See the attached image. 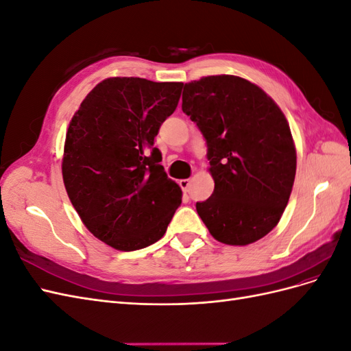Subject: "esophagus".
I'll return each mask as SVG.
<instances>
[{
    "label": "esophagus",
    "instance_id": "1",
    "mask_svg": "<svg viewBox=\"0 0 351 351\" xmlns=\"http://www.w3.org/2000/svg\"><path fill=\"white\" fill-rule=\"evenodd\" d=\"M190 180L189 178H183V180H180V187H182V190L184 193H187L189 192V189H190Z\"/></svg>",
    "mask_w": 351,
    "mask_h": 351
}]
</instances>
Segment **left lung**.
I'll return each mask as SVG.
<instances>
[{"instance_id":"left-lung-1","label":"left lung","mask_w":351,"mask_h":351,"mask_svg":"<svg viewBox=\"0 0 351 351\" xmlns=\"http://www.w3.org/2000/svg\"><path fill=\"white\" fill-rule=\"evenodd\" d=\"M183 86V112L205 137L215 182L196 210L215 240L246 246L267 236L289 204L295 177L289 123L246 79L221 74Z\"/></svg>"}]
</instances>
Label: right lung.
Listing matches in <instances>:
<instances>
[{
	"mask_svg": "<svg viewBox=\"0 0 351 351\" xmlns=\"http://www.w3.org/2000/svg\"><path fill=\"white\" fill-rule=\"evenodd\" d=\"M183 83L111 77L95 86L70 121L62 180L74 209L95 237L132 252L161 239L182 189L168 178L154 146Z\"/></svg>",
	"mask_w": 351,
	"mask_h": 351,
	"instance_id": "add662e5",
	"label": "right lung"
}]
</instances>
